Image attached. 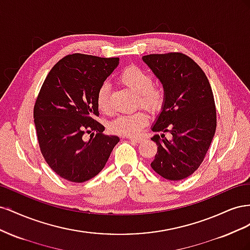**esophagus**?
<instances>
[{"label": "esophagus", "instance_id": "34e87169", "mask_svg": "<svg viewBox=\"0 0 250 250\" xmlns=\"http://www.w3.org/2000/svg\"><path fill=\"white\" fill-rule=\"evenodd\" d=\"M128 140H129L130 142L137 143V144H140V143H142V142L144 141V140H143V139H141V138H131V137L128 138Z\"/></svg>", "mask_w": 250, "mask_h": 250}]
</instances>
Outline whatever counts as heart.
Here are the masks:
<instances>
[{
	"label": "heart",
	"mask_w": 250,
	"mask_h": 250,
	"mask_svg": "<svg viewBox=\"0 0 250 250\" xmlns=\"http://www.w3.org/2000/svg\"><path fill=\"white\" fill-rule=\"evenodd\" d=\"M119 81L129 87L138 95V104L151 112H158L166 102V90L161 85L153 84V78L147 71L137 65H128L119 75ZM97 107L101 112L110 110L109 86L103 83L98 88L96 95ZM149 115L145 110H139L127 115H120L111 121L109 129L116 134L126 137H137L147 126Z\"/></svg>",
	"instance_id": "1"
}]
</instances>
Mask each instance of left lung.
<instances>
[{"label":"left lung","instance_id":"1","mask_svg":"<svg viewBox=\"0 0 250 250\" xmlns=\"http://www.w3.org/2000/svg\"><path fill=\"white\" fill-rule=\"evenodd\" d=\"M143 60L166 90L165 105L152 126L163 134L151 139L157 145L151 168L166 179H185L199 168L215 135L213 90L201 67L183 53L150 54ZM164 132L172 139L165 138Z\"/></svg>","mask_w":250,"mask_h":250}]
</instances>
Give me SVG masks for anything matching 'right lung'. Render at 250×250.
<instances>
[{"instance_id":"1","label":"right lung","mask_w":250,"mask_h":250,"mask_svg":"<svg viewBox=\"0 0 250 250\" xmlns=\"http://www.w3.org/2000/svg\"><path fill=\"white\" fill-rule=\"evenodd\" d=\"M118 64V57L66 55L52 67L37 96L33 117L42 154L57 175L72 183L95 177L120 141L104 134L95 120L98 88ZM86 133L88 141L83 138Z\"/></svg>"}]
</instances>
